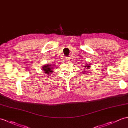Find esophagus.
I'll use <instances>...</instances> for the list:
<instances>
[{
	"label": "esophagus",
	"mask_w": 128,
	"mask_h": 128,
	"mask_svg": "<svg viewBox=\"0 0 128 128\" xmlns=\"http://www.w3.org/2000/svg\"><path fill=\"white\" fill-rule=\"evenodd\" d=\"M65 62H69V61H70V59L69 58V57H65Z\"/></svg>",
	"instance_id": "obj_1"
}]
</instances>
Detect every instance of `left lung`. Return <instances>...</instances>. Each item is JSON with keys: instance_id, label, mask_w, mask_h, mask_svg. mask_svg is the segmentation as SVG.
<instances>
[{"instance_id": "obj_1", "label": "left lung", "mask_w": 128, "mask_h": 128, "mask_svg": "<svg viewBox=\"0 0 128 128\" xmlns=\"http://www.w3.org/2000/svg\"><path fill=\"white\" fill-rule=\"evenodd\" d=\"M86 67H87V69H88V68H90V66H88V65H87V66H85V68H86Z\"/></svg>"}]
</instances>
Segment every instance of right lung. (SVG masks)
<instances>
[{
	"label": "right lung",
	"mask_w": 128,
	"mask_h": 128,
	"mask_svg": "<svg viewBox=\"0 0 128 128\" xmlns=\"http://www.w3.org/2000/svg\"><path fill=\"white\" fill-rule=\"evenodd\" d=\"M52 67L51 66V65H44V68H42V69L44 70V73L46 74H50L51 72H52L53 70H52Z\"/></svg>",
	"instance_id": "right-lung-1"
}]
</instances>
